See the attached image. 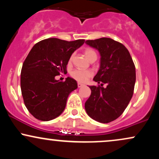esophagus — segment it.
Instances as JSON below:
<instances>
[{"mask_svg":"<svg viewBox=\"0 0 159 159\" xmlns=\"http://www.w3.org/2000/svg\"><path fill=\"white\" fill-rule=\"evenodd\" d=\"M84 84L82 83H78V87H84Z\"/></svg>","mask_w":159,"mask_h":159,"instance_id":"esophagus-1","label":"esophagus"}]
</instances>
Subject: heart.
<instances>
[{
    "label": "heart",
    "mask_w": 159,
    "mask_h": 159,
    "mask_svg": "<svg viewBox=\"0 0 159 159\" xmlns=\"http://www.w3.org/2000/svg\"><path fill=\"white\" fill-rule=\"evenodd\" d=\"M84 54L87 59L90 61L92 57L96 56V53L92 48H86L84 50ZM73 59V55L70 57L69 61H72ZM72 77L76 81L80 82H85L88 80V78L93 75V72L90 70H81V69H75L71 73Z\"/></svg>",
    "instance_id": "obj_1"
}]
</instances>
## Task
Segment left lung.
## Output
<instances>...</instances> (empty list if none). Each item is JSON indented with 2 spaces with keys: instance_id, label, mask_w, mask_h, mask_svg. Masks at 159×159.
<instances>
[{
  "instance_id": "obj_1",
  "label": "left lung",
  "mask_w": 159,
  "mask_h": 159,
  "mask_svg": "<svg viewBox=\"0 0 159 159\" xmlns=\"http://www.w3.org/2000/svg\"><path fill=\"white\" fill-rule=\"evenodd\" d=\"M99 52L100 67L93 81L102 87L89 86L91 95L84 107L90 117L102 123L117 119L133 96L136 81L135 66L128 49L111 38L87 40ZM106 83L107 87H102Z\"/></svg>"
}]
</instances>
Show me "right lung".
Masks as SVG:
<instances>
[{
    "mask_svg": "<svg viewBox=\"0 0 159 159\" xmlns=\"http://www.w3.org/2000/svg\"><path fill=\"white\" fill-rule=\"evenodd\" d=\"M84 41L49 38L36 43L29 52L21 68V90L25 106L36 119L49 121L63 112L69 95L78 84L72 78L62 82L55 76L66 72L71 55Z\"/></svg>",
    "mask_w": 159,
    "mask_h": 159,
    "instance_id": "right-lung-1",
    "label": "right lung"
}]
</instances>
